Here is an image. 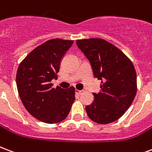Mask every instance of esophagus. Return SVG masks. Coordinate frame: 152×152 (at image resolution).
Returning a JSON list of instances; mask_svg holds the SVG:
<instances>
[{
	"mask_svg": "<svg viewBox=\"0 0 152 152\" xmlns=\"http://www.w3.org/2000/svg\"><path fill=\"white\" fill-rule=\"evenodd\" d=\"M83 92H84L83 90H78V89H76V94H78L79 95H80V94H81Z\"/></svg>",
	"mask_w": 152,
	"mask_h": 152,
	"instance_id": "esophagus-1",
	"label": "esophagus"
}]
</instances>
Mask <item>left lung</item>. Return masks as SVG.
Wrapping results in <instances>:
<instances>
[{"mask_svg": "<svg viewBox=\"0 0 152 152\" xmlns=\"http://www.w3.org/2000/svg\"><path fill=\"white\" fill-rule=\"evenodd\" d=\"M76 45L91 64L94 76L101 80V91L86 107L93 121L106 124L117 121L130 107L137 93V75L130 59L117 47L99 39L77 40Z\"/></svg>", "mask_w": 152, "mask_h": 152, "instance_id": "obj_1", "label": "left lung"}]
</instances>
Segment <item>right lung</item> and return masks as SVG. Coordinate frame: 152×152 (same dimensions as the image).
<instances>
[{"label": "right lung", "mask_w": 152, "mask_h": 152, "mask_svg": "<svg viewBox=\"0 0 152 152\" xmlns=\"http://www.w3.org/2000/svg\"><path fill=\"white\" fill-rule=\"evenodd\" d=\"M73 40L52 39L29 53L18 66L16 84L23 104L30 114L47 124H56L69 114L75 89L53 88L63 56Z\"/></svg>", "instance_id": "right-lung-1"}]
</instances>
